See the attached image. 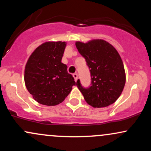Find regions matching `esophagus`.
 <instances>
[{
  "mask_svg": "<svg viewBox=\"0 0 151 151\" xmlns=\"http://www.w3.org/2000/svg\"><path fill=\"white\" fill-rule=\"evenodd\" d=\"M73 77L74 78V80H75V81H77L78 79V74L77 73H74V74H73Z\"/></svg>",
  "mask_w": 151,
  "mask_h": 151,
  "instance_id": "34e87169",
  "label": "esophagus"
}]
</instances>
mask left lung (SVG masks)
Here are the masks:
<instances>
[{"label": "left lung", "instance_id": "left-lung-1", "mask_svg": "<svg viewBox=\"0 0 151 151\" xmlns=\"http://www.w3.org/2000/svg\"><path fill=\"white\" fill-rule=\"evenodd\" d=\"M78 51L85 58L91 74V86L84 88L78 79L77 86L88 104L102 108L112 104L122 93L126 83L124 64L117 50L104 40L76 42Z\"/></svg>", "mask_w": 151, "mask_h": 151}]
</instances>
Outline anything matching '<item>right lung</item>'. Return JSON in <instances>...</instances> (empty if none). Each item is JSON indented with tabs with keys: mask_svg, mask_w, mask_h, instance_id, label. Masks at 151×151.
Segmentation results:
<instances>
[{
	"mask_svg": "<svg viewBox=\"0 0 151 151\" xmlns=\"http://www.w3.org/2000/svg\"><path fill=\"white\" fill-rule=\"evenodd\" d=\"M65 42H46L35 50L25 69V86L35 101L55 106L62 103L75 85L74 77L62 62Z\"/></svg>",
	"mask_w": 151,
	"mask_h": 151,
	"instance_id": "obj_1",
	"label": "right lung"
}]
</instances>
